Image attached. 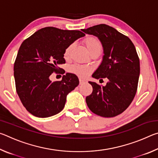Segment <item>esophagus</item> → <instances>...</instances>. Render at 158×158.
<instances>
[{"mask_svg": "<svg viewBox=\"0 0 158 158\" xmlns=\"http://www.w3.org/2000/svg\"><path fill=\"white\" fill-rule=\"evenodd\" d=\"M86 82H87V81L85 79H81V78L79 79V84H84V83H86Z\"/></svg>", "mask_w": 158, "mask_h": 158, "instance_id": "obj_1", "label": "esophagus"}]
</instances>
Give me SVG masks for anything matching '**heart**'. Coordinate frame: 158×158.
I'll list each match as a JSON object with an SVG mask.
<instances>
[{
    "label": "heart",
    "instance_id": "1",
    "mask_svg": "<svg viewBox=\"0 0 158 158\" xmlns=\"http://www.w3.org/2000/svg\"><path fill=\"white\" fill-rule=\"evenodd\" d=\"M84 44L90 53L96 49H102L101 42L99 40L98 38L94 36H88L85 37L84 40ZM73 49V44L69 45L68 47H66V49L64 51L63 53V56L65 59H68V58L70 57L71 52ZM69 71L74 74H78L79 76L85 77L90 73L91 68H90L89 66L86 65H74L69 68Z\"/></svg>",
    "mask_w": 158,
    "mask_h": 158
}]
</instances>
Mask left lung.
Returning a JSON list of instances; mask_svg holds the SVG:
<instances>
[{
    "mask_svg": "<svg viewBox=\"0 0 158 158\" xmlns=\"http://www.w3.org/2000/svg\"><path fill=\"white\" fill-rule=\"evenodd\" d=\"M82 31L97 37L103 47L102 60L92 77L108 79L105 86L89 81L93 92L85 98L87 105L98 116H118L130 106L137 90L140 63L135 45L129 37L106 24Z\"/></svg>",
    "mask_w": 158,
    "mask_h": 158,
    "instance_id": "1",
    "label": "left lung"
}]
</instances>
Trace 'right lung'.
Segmentation results:
<instances>
[{
    "label": "right lung",
    "instance_id": "obj_1",
    "mask_svg": "<svg viewBox=\"0 0 158 158\" xmlns=\"http://www.w3.org/2000/svg\"><path fill=\"white\" fill-rule=\"evenodd\" d=\"M85 34L80 31L41 28L21 44L14 65L16 90L28 112L47 118L63 110L67 95L79 85L78 77L66 73L61 81H52L49 77L58 73L67 47Z\"/></svg>",
    "mask_w": 158,
    "mask_h": 158
}]
</instances>
